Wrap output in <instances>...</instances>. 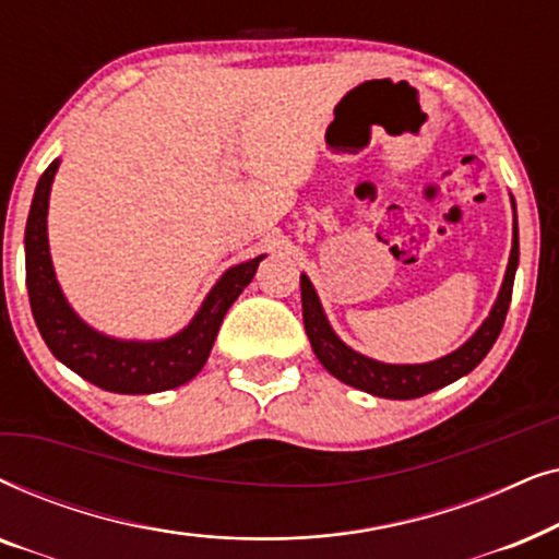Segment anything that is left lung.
Returning <instances> with one entry per match:
<instances>
[{"label":"left lung","instance_id":"1","mask_svg":"<svg viewBox=\"0 0 559 559\" xmlns=\"http://www.w3.org/2000/svg\"><path fill=\"white\" fill-rule=\"evenodd\" d=\"M516 264H519V231L514 224V247H511L507 277H503L499 300H496L491 316L486 318V323L478 328V333L473 335L465 346L453 350V354L445 358H440V361L419 364V366H389L350 350L346 343H341L338 335L331 331V325H328V320L323 316V308H320L316 289H312L310 280L302 274L300 289H302L305 333H308L310 346L316 350L318 361L323 364L335 379H341L343 384L356 386L361 389V392H369L373 396H386V400H415V396L430 394L435 389L465 377V373L473 371L480 361H484L496 338H499L503 320H507L511 289H514Z\"/></svg>","mask_w":559,"mask_h":559}]
</instances>
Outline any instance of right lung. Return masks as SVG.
<instances>
[{"mask_svg": "<svg viewBox=\"0 0 559 559\" xmlns=\"http://www.w3.org/2000/svg\"><path fill=\"white\" fill-rule=\"evenodd\" d=\"M56 170L58 159H52L48 170L40 175L25 228L27 295L43 341L68 369L106 392L152 394L186 384L209 361L226 310L241 295V289L254 280L262 257L231 266L205 297L193 323L173 338L155 343L106 338V335L91 331L68 308L56 282V272H52L45 218H48L50 182L56 178Z\"/></svg>", "mask_w": 559, "mask_h": 559, "instance_id": "1", "label": "right lung"}]
</instances>
